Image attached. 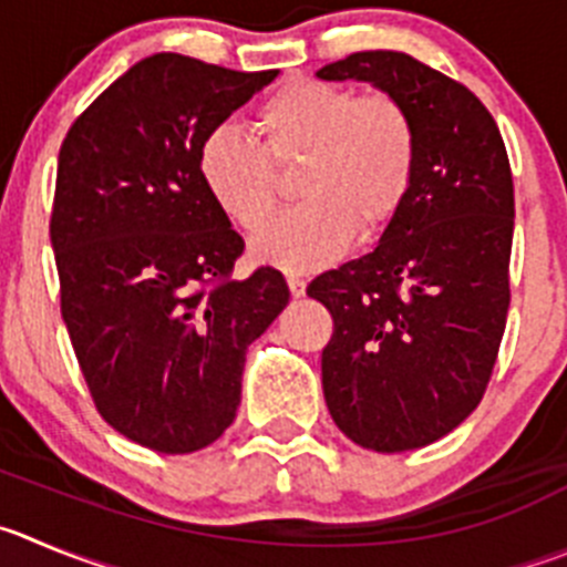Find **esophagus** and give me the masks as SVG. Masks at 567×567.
I'll list each match as a JSON object with an SVG mask.
<instances>
[{
  "instance_id": "34e87169",
  "label": "esophagus",
  "mask_w": 567,
  "mask_h": 567,
  "mask_svg": "<svg viewBox=\"0 0 567 567\" xmlns=\"http://www.w3.org/2000/svg\"><path fill=\"white\" fill-rule=\"evenodd\" d=\"M288 288H290V296H293V299H299V296H305V288H308V282H305L301 277H296V274H290Z\"/></svg>"
}]
</instances>
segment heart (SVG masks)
Wrapping results in <instances>:
<instances>
[{
	"label": "heart",
	"mask_w": 567,
	"mask_h": 567,
	"mask_svg": "<svg viewBox=\"0 0 567 567\" xmlns=\"http://www.w3.org/2000/svg\"><path fill=\"white\" fill-rule=\"evenodd\" d=\"M259 145L231 125L198 145V178L237 229L259 231L277 209L274 167L301 162L305 204L251 243V257L282 271H313L347 251L352 237L391 224L416 173V128L389 94L358 97L336 83L296 78L254 116Z\"/></svg>",
	"instance_id": "1"
}]
</instances>
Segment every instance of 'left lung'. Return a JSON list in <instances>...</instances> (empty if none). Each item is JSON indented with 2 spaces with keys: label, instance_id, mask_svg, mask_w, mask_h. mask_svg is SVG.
<instances>
[{
  "label": "left lung",
  "instance_id": "left-lung-1",
  "mask_svg": "<svg viewBox=\"0 0 567 567\" xmlns=\"http://www.w3.org/2000/svg\"><path fill=\"white\" fill-rule=\"evenodd\" d=\"M316 75L372 83L416 128L414 182L378 246L308 285L336 324L321 352L336 425L369 451H416L473 414L498 358L515 231L509 156L484 103L405 52H355Z\"/></svg>",
  "mask_w": 567,
  "mask_h": 567
}]
</instances>
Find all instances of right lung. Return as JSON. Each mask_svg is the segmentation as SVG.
Instances as JSON below:
<instances>
[{"mask_svg":"<svg viewBox=\"0 0 567 567\" xmlns=\"http://www.w3.org/2000/svg\"><path fill=\"white\" fill-rule=\"evenodd\" d=\"M277 75L158 52L58 153L63 324L100 416L151 451H200L235 422L248 343L290 299L274 268L231 279L246 243L198 178L200 140Z\"/></svg>","mask_w":567,"mask_h":567,"instance_id":"1","label":"right lung"}]
</instances>
